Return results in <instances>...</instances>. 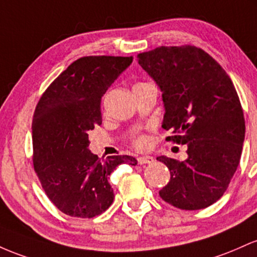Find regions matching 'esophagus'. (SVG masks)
I'll use <instances>...</instances> for the list:
<instances>
[{"instance_id":"esophagus-1","label":"esophagus","mask_w":257,"mask_h":257,"mask_svg":"<svg viewBox=\"0 0 257 257\" xmlns=\"http://www.w3.org/2000/svg\"><path fill=\"white\" fill-rule=\"evenodd\" d=\"M137 161L141 165H143V164H152L153 161H154V158L149 157V155H144V157L137 158Z\"/></svg>"}]
</instances>
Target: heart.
I'll list each match as a JSON object with an SVG mask.
<instances>
[{
  "label": "heart",
  "instance_id": "1",
  "mask_svg": "<svg viewBox=\"0 0 257 257\" xmlns=\"http://www.w3.org/2000/svg\"><path fill=\"white\" fill-rule=\"evenodd\" d=\"M148 143V140H147L146 136H137L134 138V146L137 147V148H144Z\"/></svg>",
  "mask_w": 257,
  "mask_h": 257
}]
</instances>
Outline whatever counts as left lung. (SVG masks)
Segmentation results:
<instances>
[{"label": "left lung", "mask_w": 257, "mask_h": 257, "mask_svg": "<svg viewBox=\"0 0 257 257\" xmlns=\"http://www.w3.org/2000/svg\"><path fill=\"white\" fill-rule=\"evenodd\" d=\"M163 92L166 141L187 144L188 158L159 157L170 170L159 192L181 210H199L220 199L240 161L245 120L230 77L210 54L195 46H160L137 56Z\"/></svg>", "instance_id": "obj_1"}]
</instances>
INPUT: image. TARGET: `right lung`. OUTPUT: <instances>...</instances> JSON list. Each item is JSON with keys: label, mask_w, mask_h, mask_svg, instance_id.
Returning <instances> with one entry per match:
<instances>
[{"label": "right lung", "mask_w": 257, "mask_h": 257, "mask_svg": "<svg viewBox=\"0 0 257 257\" xmlns=\"http://www.w3.org/2000/svg\"><path fill=\"white\" fill-rule=\"evenodd\" d=\"M132 57L88 56L71 63L42 93L33 119V164L43 191L63 214L92 218L114 200L109 175L128 155L100 160L88 134L102 123L100 102Z\"/></svg>", "instance_id": "add662e5"}]
</instances>
